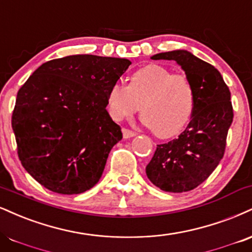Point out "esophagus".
Returning <instances> with one entry per match:
<instances>
[{
  "mask_svg": "<svg viewBox=\"0 0 252 252\" xmlns=\"http://www.w3.org/2000/svg\"><path fill=\"white\" fill-rule=\"evenodd\" d=\"M123 137L124 138H131V137H134V136L136 135L134 131H132V130H130V129H126V128H124L123 130Z\"/></svg>",
  "mask_w": 252,
  "mask_h": 252,
  "instance_id": "esophagus-1",
  "label": "esophagus"
}]
</instances>
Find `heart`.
<instances>
[{
	"label": "heart",
	"mask_w": 252,
	"mask_h": 252,
	"mask_svg": "<svg viewBox=\"0 0 252 252\" xmlns=\"http://www.w3.org/2000/svg\"><path fill=\"white\" fill-rule=\"evenodd\" d=\"M108 111L115 121L138 111L157 137L174 138L186 130L195 113L196 93L184 74L158 64L137 69L129 77L128 87L111 84L107 94Z\"/></svg>",
	"instance_id": "1"
}]
</instances>
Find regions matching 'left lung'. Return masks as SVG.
I'll list each match as a JSON object with an SVG mask.
<instances>
[{
    "instance_id": "left-lung-1",
    "label": "left lung",
    "mask_w": 252,
    "mask_h": 252,
    "mask_svg": "<svg viewBox=\"0 0 252 252\" xmlns=\"http://www.w3.org/2000/svg\"><path fill=\"white\" fill-rule=\"evenodd\" d=\"M151 59L172 60L181 65L195 88L196 107L178 138L157 145L145 172L163 191H190L207 180L223 158L233 118L231 95L220 72L189 51L159 53Z\"/></svg>"
}]
</instances>
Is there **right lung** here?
Returning a JSON list of instances; mask_svg holds the SVG:
<instances>
[{
	"label": "right lung",
	"mask_w": 252,
	"mask_h": 252,
	"mask_svg": "<svg viewBox=\"0 0 252 252\" xmlns=\"http://www.w3.org/2000/svg\"><path fill=\"white\" fill-rule=\"evenodd\" d=\"M131 64L126 59L72 55L38 66L17 93L11 117L23 168L50 191L92 189L122 139L107 94Z\"/></svg>",
	"instance_id": "obj_1"
}]
</instances>
